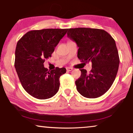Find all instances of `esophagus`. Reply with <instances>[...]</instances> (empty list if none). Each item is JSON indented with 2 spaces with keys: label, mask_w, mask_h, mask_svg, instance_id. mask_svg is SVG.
Listing matches in <instances>:
<instances>
[{
  "label": "esophagus",
  "mask_w": 133,
  "mask_h": 133,
  "mask_svg": "<svg viewBox=\"0 0 133 133\" xmlns=\"http://www.w3.org/2000/svg\"><path fill=\"white\" fill-rule=\"evenodd\" d=\"M66 70L67 71H72L73 70V68H72V67H66Z\"/></svg>",
  "instance_id": "obj_1"
}]
</instances>
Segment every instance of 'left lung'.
Returning a JSON list of instances; mask_svg holds the SVG:
<instances>
[{
	"label": "left lung",
	"instance_id": "left-lung-1",
	"mask_svg": "<svg viewBox=\"0 0 133 133\" xmlns=\"http://www.w3.org/2000/svg\"><path fill=\"white\" fill-rule=\"evenodd\" d=\"M67 34L79 48L77 55L81 62L92 63L89 74L80 69L81 76L75 81L78 91L87 98L102 96L111 87L118 71L119 57L115 40L99 29L70 28Z\"/></svg>",
	"mask_w": 133,
	"mask_h": 133
}]
</instances>
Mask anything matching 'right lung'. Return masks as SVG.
I'll list each match as a JSON object with an SVG mask.
<instances>
[{
    "label": "right lung",
    "instance_id": "obj_1",
    "mask_svg": "<svg viewBox=\"0 0 133 133\" xmlns=\"http://www.w3.org/2000/svg\"><path fill=\"white\" fill-rule=\"evenodd\" d=\"M68 29L33 30L26 33L17 43L14 66L22 87L38 99L54 96L59 88V77L66 72L64 67L48 71L44 67L55 48Z\"/></svg>",
    "mask_w": 133,
    "mask_h": 133
}]
</instances>
